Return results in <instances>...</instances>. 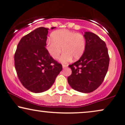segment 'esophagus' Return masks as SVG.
<instances>
[{"mask_svg":"<svg viewBox=\"0 0 125 125\" xmlns=\"http://www.w3.org/2000/svg\"><path fill=\"white\" fill-rule=\"evenodd\" d=\"M67 66H68L67 65H64V64H63V65H62V68L64 69H65V68H66L67 67Z\"/></svg>","mask_w":125,"mask_h":125,"instance_id":"esophagus-1","label":"esophagus"}]
</instances>
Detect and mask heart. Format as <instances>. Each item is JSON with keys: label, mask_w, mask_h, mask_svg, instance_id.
Instances as JSON below:
<instances>
[{"label": "heart", "mask_w": 125, "mask_h": 125, "mask_svg": "<svg viewBox=\"0 0 125 125\" xmlns=\"http://www.w3.org/2000/svg\"><path fill=\"white\" fill-rule=\"evenodd\" d=\"M86 48V40L82 35L68 30H60L52 33L50 40L47 42L46 49L53 59L57 60L61 53L60 61L66 63L73 58L77 60L83 54Z\"/></svg>", "instance_id": "heart-1"}]
</instances>
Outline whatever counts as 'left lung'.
I'll list each match as a JSON object with an SVG mask.
<instances>
[{"instance_id":"1","label":"left lung","mask_w":125,"mask_h":125,"mask_svg":"<svg viewBox=\"0 0 125 125\" xmlns=\"http://www.w3.org/2000/svg\"><path fill=\"white\" fill-rule=\"evenodd\" d=\"M86 48L78 61L68 66L72 74L68 82L74 90L81 93L93 92L101 85L108 69L110 57L105 43L97 35L85 32Z\"/></svg>"}]
</instances>
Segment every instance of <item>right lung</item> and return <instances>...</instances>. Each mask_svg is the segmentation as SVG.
I'll return each instance as SVG.
<instances>
[{"label": "right lung", "mask_w": 125, "mask_h": 125, "mask_svg": "<svg viewBox=\"0 0 125 125\" xmlns=\"http://www.w3.org/2000/svg\"><path fill=\"white\" fill-rule=\"evenodd\" d=\"M48 30L39 27L22 37L15 53L14 65L18 79L33 93H42L50 89L62 69V65L46 50Z\"/></svg>", "instance_id": "add662e5"}]
</instances>
